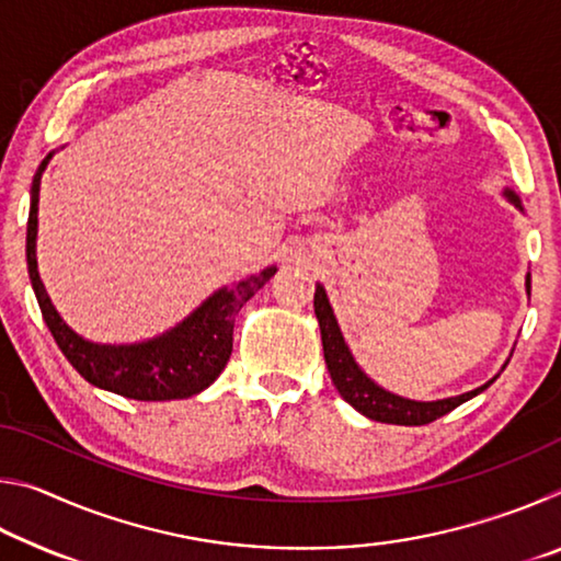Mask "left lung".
I'll return each instance as SVG.
<instances>
[{"label":"left lung","instance_id":"obj_1","mask_svg":"<svg viewBox=\"0 0 561 561\" xmlns=\"http://www.w3.org/2000/svg\"><path fill=\"white\" fill-rule=\"evenodd\" d=\"M505 197L517 205L522 210L519 197L512 193V190H505ZM527 294H529V274H527ZM314 311L319 319V329H321V344H324V358H327V368L331 374V381H334L336 391L341 393L346 403L356 408L358 413H364L371 421H381V423H393V425H425L438 421L440 415L450 413L453 408H458L460 403L470 401L478 393L485 391V388L495 381H488L485 386L474 388V391L453 396V398H443V401H411V398L396 396L386 388L371 381L360 366L356 364L354 354H351L344 336H341L339 321L334 317V309H331L327 289L317 284L314 291Z\"/></svg>","mask_w":561,"mask_h":561}]
</instances>
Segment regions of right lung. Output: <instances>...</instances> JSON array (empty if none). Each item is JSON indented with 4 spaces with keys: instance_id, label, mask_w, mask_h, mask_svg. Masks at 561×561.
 I'll list each match as a JSON object with an SVG mask.
<instances>
[{
    "instance_id": "add662e5",
    "label": "right lung",
    "mask_w": 561,
    "mask_h": 561,
    "mask_svg": "<svg viewBox=\"0 0 561 561\" xmlns=\"http://www.w3.org/2000/svg\"><path fill=\"white\" fill-rule=\"evenodd\" d=\"M51 156L54 153L42 160L32 183V207L30 222H26V267H30L42 317L61 354L89 383L123 398H133V401H173V398H190L205 391L230 360L237 311L274 277L277 267H267L260 274L240 279L232 287L217 289L193 314L156 339L118 346L93 344L76 334L59 317L44 289L39 270H36L39 185Z\"/></svg>"
}]
</instances>
